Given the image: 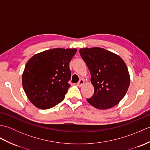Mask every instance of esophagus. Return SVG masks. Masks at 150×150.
<instances>
[{
	"instance_id": "obj_1",
	"label": "esophagus",
	"mask_w": 150,
	"mask_h": 150,
	"mask_svg": "<svg viewBox=\"0 0 150 150\" xmlns=\"http://www.w3.org/2000/svg\"><path fill=\"white\" fill-rule=\"evenodd\" d=\"M84 84V81L83 80V79H80V80H79V81L77 82V85L79 87H81Z\"/></svg>"
}]
</instances>
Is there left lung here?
<instances>
[{"label": "left lung", "instance_id": "left-lung-1", "mask_svg": "<svg viewBox=\"0 0 150 150\" xmlns=\"http://www.w3.org/2000/svg\"><path fill=\"white\" fill-rule=\"evenodd\" d=\"M81 56L91 73L94 93L87 101L99 110L116 106L125 96L130 84L128 68L117 54L101 47L81 48Z\"/></svg>", "mask_w": 150, "mask_h": 150}]
</instances>
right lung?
Masks as SVG:
<instances>
[{"label":"right lung","mask_w":150,"mask_h":150,"mask_svg":"<svg viewBox=\"0 0 150 150\" xmlns=\"http://www.w3.org/2000/svg\"><path fill=\"white\" fill-rule=\"evenodd\" d=\"M77 49L54 48L30 59L22 73V86L35 106L53 108L64 100L71 79L69 64Z\"/></svg>","instance_id":"1"}]
</instances>
